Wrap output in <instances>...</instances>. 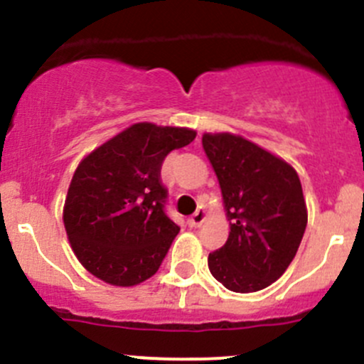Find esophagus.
I'll list each match as a JSON object with an SVG mask.
<instances>
[{
	"mask_svg": "<svg viewBox=\"0 0 364 364\" xmlns=\"http://www.w3.org/2000/svg\"><path fill=\"white\" fill-rule=\"evenodd\" d=\"M204 218H205V215H204L203 209H197V211L193 213L188 220H186V223H188L190 227H199L200 223L204 222Z\"/></svg>",
	"mask_w": 364,
	"mask_h": 364,
	"instance_id": "34e87169",
	"label": "esophagus"
}]
</instances>
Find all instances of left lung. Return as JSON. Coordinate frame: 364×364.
<instances>
[{
	"mask_svg": "<svg viewBox=\"0 0 364 364\" xmlns=\"http://www.w3.org/2000/svg\"><path fill=\"white\" fill-rule=\"evenodd\" d=\"M203 148L230 220L225 245L209 253V271L232 292L262 291L285 273L306 229L299 176L240 135L204 134Z\"/></svg>",
	"mask_w": 364,
	"mask_h": 364,
	"instance_id": "obj_1",
	"label": "left lung"
}]
</instances>
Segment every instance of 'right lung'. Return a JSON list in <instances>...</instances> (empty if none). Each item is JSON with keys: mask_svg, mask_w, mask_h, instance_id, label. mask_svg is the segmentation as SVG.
I'll use <instances>...</instances> for the list:
<instances>
[{"mask_svg": "<svg viewBox=\"0 0 364 364\" xmlns=\"http://www.w3.org/2000/svg\"><path fill=\"white\" fill-rule=\"evenodd\" d=\"M193 139L188 128L137 123L80 161L63 222L73 253L91 274L132 287L159 271L179 232L165 213L161 164Z\"/></svg>", "mask_w": 364, "mask_h": 364, "instance_id": "1", "label": "right lung"}]
</instances>
